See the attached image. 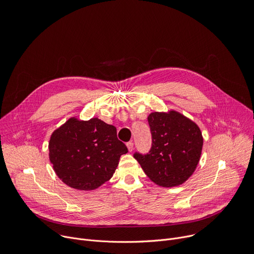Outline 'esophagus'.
Here are the masks:
<instances>
[{"instance_id":"obj_1","label":"esophagus","mask_w":254,"mask_h":254,"mask_svg":"<svg viewBox=\"0 0 254 254\" xmlns=\"http://www.w3.org/2000/svg\"><path fill=\"white\" fill-rule=\"evenodd\" d=\"M127 149H128L129 152H131V151L133 150V143H132V142H128V143L127 144Z\"/></svg>"}]
</instances>
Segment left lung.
<instances>
[{"label":"left lung","mask_w":254,"mask_h":254,"mask_svg":"<svg viewBox=\"0 0 254 254\" xmlns=\"http://www.w3.org/2000/svg\"><path fill=\"white\" fill-rule=\"evenodd\" d=\"M148 123L152 147L147 154L135 152L133 158L158 186H180L191 176L198 164L203 143L199 127L174 110L152 112Z\"/></svg>","instance_id":"8db88e82"}]
</instances>
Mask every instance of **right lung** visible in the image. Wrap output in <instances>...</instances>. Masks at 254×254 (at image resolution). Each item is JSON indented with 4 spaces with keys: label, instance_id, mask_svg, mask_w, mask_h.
<instances>
[{
    "label": "right lung",
    "instance_id": "right-lung-1",
    "mask_svg": "<svg viewBox=\"0 0 254 254\" xmlns=\"http://www.w3.org/2000/svg\"><path fill=\"white\" fill-rule=\"evenodd\" d=\"M50 160L60 179L70 188L93 190L109 180L127 146L117 127L101 120L72 118L56 129L49 144Z\"/></svg>",
    "mask_w": 254,
    "mask_h": 254
}]
</instances>
